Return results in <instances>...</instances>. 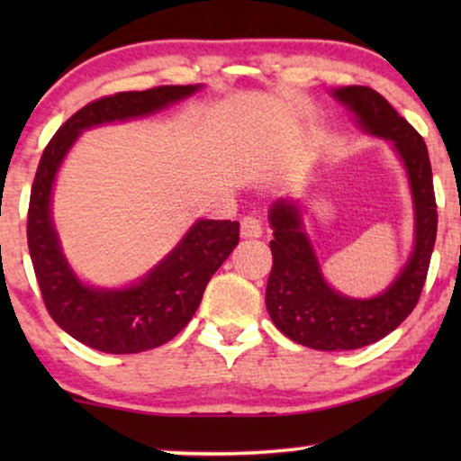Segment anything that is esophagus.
Wrapping results in <instances>:
<instances>
[{"mask_svg":"<svg viewBox=\"0 0 461 461\" xmlns=\"http://www.w3.org/2000/svg\"><path fill=\"white\" fill-rule=\"evenodd\" d=\"M241 235L245 237V239H251V237H260L262 235V222H260V218H256V216H245L243 220H241Z\"/></svg>","mask_w":461,"mask_h":461,"instance_id":"esophagus-1","label":"esophagus"}]
</instances>
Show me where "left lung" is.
I'll return each mask as SVG.
<instances>
[{"label":"left lung","instance_id":"8db88e82","mask_svg":"<svg viewBox=\"0 0 461 461\" xmlns=\"http://www.w3.org/2000/svg\"><path fill=\"white\" fill-rule=\"evenodd\" d=\"M339 103L355 113L369 134L393 142L407 169L415 210V245L409 262L386 292L369 300L338 294L327 285L304 232L300 207L281 199L270 207L273 270L267 285V308L276 330L314 350H355L394 331L418 304L437 241V199L430 157L424 138L393 109L382 94L367 86L333 90Z\"/></svg>","mask_w":461,"mask_h":461}]
</instances>
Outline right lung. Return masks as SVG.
I'll return each mask as SVG.
<instances>
[{
  "label": "right lung",
  "mask_w": 461,
  "mask_h": 461,
  "mask_svg": "<svg viewBox=\"0 0 461 461\" xmlns=\"http://www.w3.org/2000/svg\"><path fill=\"white\" fill-rule=\"evenodd\" d=\"M201 86H159L94 100L68 117L43 150L31 188L27 241L43 304L68 336L94 350L136 355L185 330L212 275L239 243V222L197 220L182 241L134 285L90 287L77 279L52 222V186L68 149L84 130L144 117L191 96Z\"/></svg>",
  "instance_id": "1"
}]
</instances>
